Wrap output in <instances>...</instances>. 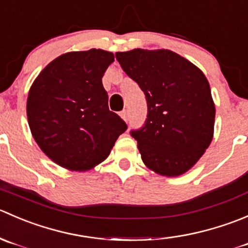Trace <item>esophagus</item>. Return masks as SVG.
Listing matches in <instances>:
<instances>
[{"instance_id":"34e87169","label":"esophagus","mask_w":248,"mask_h":248,"mask_svg":"<svg viewBox=\"0 0 248 248\" xmlns=\"http://www.w3.org/2000/svg\"><path fill=\"white\" fill-rule=\"evenodd\" d=\"M121 117L127 123V121H129V117H127V112L125 111V109H124V111L121 112Z\"/></svg>"}]
</instances>
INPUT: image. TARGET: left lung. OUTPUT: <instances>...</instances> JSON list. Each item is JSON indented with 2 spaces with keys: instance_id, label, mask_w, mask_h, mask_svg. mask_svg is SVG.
<instances>
[{
  "instance_id": "1",
  "label": "left lung",
  "mask_w": 248,
  "mask_h": 248,
  "mask_svg": "<svg viewBox=\"0 0 248 248\" xmlns=\"http://www.w3.org/2000/svg\"><path fill=\"white\" fill-rule=\"evenodd\" d=\"M116 58L147 100L143 126L130 132L144 165L168 177L187 172L213 137L216 109L205 75L168 49L118 51Z\"/></svg>"
}]
</instances>
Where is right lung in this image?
<instances>
[{
    "label": "right lung",
    "instance_id": "obj_1",
    "mask_svg": "<svg viewBox=\"0 0 248 248\" xmlns=\"http://www.w3.org/2000/svg\"><path fill=\"white\" fill-rule=\"evenodd\" d=\"M111 51L90 49L56 58L38 75L29 92L28 121L40 148L54 163L85 171L104 161L127 129L108 108L102 85Z\"/></svg>",
    "mask_w": 248,
    "mask_h": 248
}]
</instances>
